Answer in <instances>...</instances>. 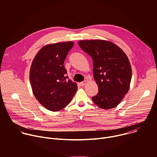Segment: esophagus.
Segmentation results:
<instances>
[{"label": "esophagus", "mask_w": 157, "mask_h": 157, "mask_svg": "<svg viewBox=\"0 0 157 157\" xmlns=\"http://www.w3.org/2000/svg\"><path fill=\"white\" fill-rule=\"evenodd\" d=\"M86 83V81H82V82H80V84H81L82 86H84Z\"/></svg>", "instance_id": "obj_1"}]
</instances>
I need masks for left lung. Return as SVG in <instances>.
<instances>
[{
	"label": "left lung",
	"instance_id": "obj_1",
	"mask_svg": "<svg viewBox=\"0 0 157 157\" xmlns=\"http://www.w3.org/2000/svg\"><path fill=\"white\" fill-rule=\"evenodd\" d=\"M81 48L92 58L93 75L98 86L93 101L103 109L116 107L130 87L132 68L128 57L114 43L103 40L78 41Z\"/></svg>",
	"mask_w": 157,
	"mask_h": 157
}]
</instances>
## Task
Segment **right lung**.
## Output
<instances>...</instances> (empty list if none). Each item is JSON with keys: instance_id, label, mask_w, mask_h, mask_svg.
<instances>
[{"instance_id": "right-lung-1", "label": "right lung", "mask_w": 157, "mask_h": 157, "mask_svg": "<svg viewBox=\"0 0 157 157\" xmlns=\"http://www.w3.org/2000/svg\"><path fill=\"white\" fill-rule=\"evenodd\" d=\"M73 45V41L47 44L39 50L32 61L30 81L33 93L37 101L50 110L64 108L78 89L76 82L67 79L63 65Z\"/></svg>"}]
</instances>
